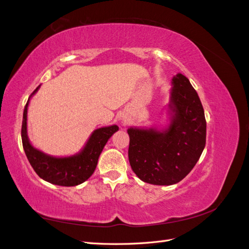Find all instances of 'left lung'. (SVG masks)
Instances as JSON below:
<instances>
[{"label": "left lung", "mask_w": 249, "mask_h": 249, "mask_svg": "<svg viewBox=\"0 0 249 249\" xmlns=\"http://www.w3.org/2000/svg\"><path fill=\"white\" fill-rule=\"evenodd\" d=\"M167 123L129 127V161L143 182L169 186L178 183L197 163L206 145L207 123L197 92L187 77L171 80Z\"/></svg>", "instance_id": "1"}]
</instances>
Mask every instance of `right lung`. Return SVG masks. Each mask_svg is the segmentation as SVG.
Wrapping results in <instances>:
<instances>
[{
  "instance_id": "right-lung-1",
  "label": "right lung",
  "mask_w": 249,
  "mask_h": 249,
  "mask_svg": "<svg viewBox=\"0 0 249 249\" xmlns=\"http://www.w3.org/2000/svg\"><path fill=\"white\" fill-rule=\"evenodd\" d=\"M39 88L40 85L30 95L22 115L21 141L26 156L35 172L47 182L65 187L80 185L92 176L105 145L119 127L112 124L95 129L83 148L73 155L55 157L43 153L30 142L27 124L29 103Z\"/></svg>"
}]
</instances>
